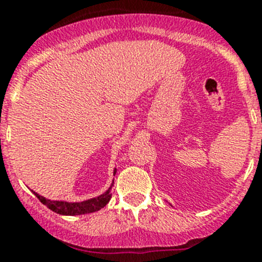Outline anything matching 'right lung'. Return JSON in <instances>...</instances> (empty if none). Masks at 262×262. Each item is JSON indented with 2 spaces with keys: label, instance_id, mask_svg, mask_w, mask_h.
<instances>
[{
  "label": "right lung",
  "instance_id": "obj_1",
  "mask_svg": "<svg viewBox=\"0 0 262 262\" xmlns=\"http://www.w3.org/2000/svg\"><path fill=\"white\" fill-rule=\"evenodd\" d=\"M35 196L43 203L46 207H48L50 210L63 214V215H80V214H87V213H94L104 208L105 205L109 203L112 194H110V189L107 190L105 194L100 195V196L94 198L91 200L82 203H66V202H52V200L46 199V198L40 196L39 194L34 192Z\"/></svg>",
  "mask_w": 262,
  "mask_h": 262
}]
</instances>
